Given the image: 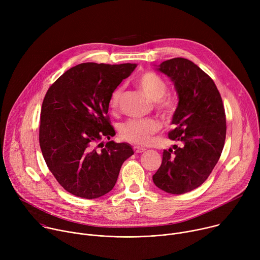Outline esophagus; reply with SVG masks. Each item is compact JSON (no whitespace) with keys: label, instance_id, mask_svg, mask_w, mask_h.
I'll use <instances>...</instances> for the list:
<instances>
[{"label":"esophagus","instance_id":"1","mask_svg":"<svg viewBox=\"0 0 260 260\" xmlns=\"http://www.w3.org/2000/svg\"><path fill=\"white\" fill-rule=\"evenodd\" d=\"M146 149L144 147H140V146H135L134 147V151H135V153H142V152H144Z\"/></svg>","mask_w":260,"mask_h":260}]
</instances>
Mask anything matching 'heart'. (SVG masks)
Listing matches in <instances>:
<instances>
[{
	"label": "heart",
	"mask_w": 260,
	"mask_h": 260,
	"mask_svg": "<svg viewBox=\"0 0 260 260\" xmlns=\"http://www.w3.org/2000/svg\"><path fill=\"white\" fill-rule=\"evenodd\" d=\"M137 85L152 100L154 109L165 118H172L178 109V102L175 98L166 94L168 90L167 82L153 72H144L137 78ZM122 87H116L110 94L109 108L116 111L119 108ZM161 124L154 118L129 119L119 127L120 137L127 142L138 145H147L152 137L159 132Z\"/></svg>",
	"instance_id": "heart-1"
}]
</instances>
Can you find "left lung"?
Instances as JSON below:
<instances>
[{
  "label": "left lung",
  "instance_id": "left-lung-1",
  "mask_svg": "<svg viewBox=\"0 0 260 260\" xmlns=\"http://www.w3.org/2000/svg\"><path fill=\"white\" fill-rule=\"evenodd\" d=\"M158 70L175 83L179 104L169 138L179 142L164 150L154 184L171 194L189 192L208 179L223 150L225 110L213 79L191 60L175 57Z\"/></svg>",
  "mask_w": 260,
  "mask_h": 260
}]
</instances>
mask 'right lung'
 <instances>
[{"label": "right lung", "instance_id": "1", "mask_svg": "<svg viewBox=\"0 0 260 260\" xmlns=\"http://www.w3.org/2000/svg\"><path fill=\"white\" fill-rule=\"evenodd\" d=\"M136 67L80 63L64 72L45 94L41 151L56 181L73 196L91 200L112 190L122 164L134 154L126 143H96L115 135L108 115L109 98Z\"/></svg>", "mask_w": 260, "mask_h": 260}]
</instances>
